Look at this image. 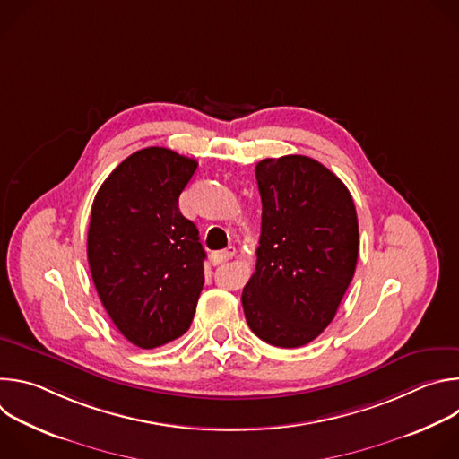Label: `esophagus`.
<instances>
[{"mask_svg": "<svg viewBox=\"0 0 459 459\" xmlns=\"http://www.w3.org/2000/svg\"><path fill=\"white\" fill-rule=\"evenodd\" d=\"M234 255H236V247H229V248H225V250L212 252V254H211V261H212L214 265H220V264H223V261L232 259Z\"/></svg>", "mask_w": 459, "mask_h": 459, "instance_id": "obj_1", "label": "esophagus"}]
</instances>
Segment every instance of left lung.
Wrapping results in <instances>:
<instances>
[{
    "label": "left lung",
    "mask_w": 459,
    "mask_h": 459,
    "mask_svg": "<svg viewBox=\"0 0 459 459\" xmlns=\"http://www.w3.org/2000/svg\"><path fill=\"white\" fill-rule=\"evenodd\" d=\"M261 236L241 303L250 331L274 347L316 340L352 281L359 229L343 181L307 156L255 165Z\"/></svg>",
    "instance_id": "obj_1"
}]
</instances>
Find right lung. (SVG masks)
I'll use <instances>...</instances> for the list:
<instances>
[{"label": "right lung", "instance_id": "right-lung-1", "mask_svg": "<svg viewBox=\"0 0 459 459\" xmlns=\"http://www.w3.org/2000/svg\"><path fill=\"white\" fill-rule=\"evenodd\" d=\"M195 169L170 149H142L110 172L92 204V281L117 331L140 349L185 334L204 289L207 254L178 207Z\"/></svg>", "mask_w": 459, "mask_h": 459}]
</instances>
